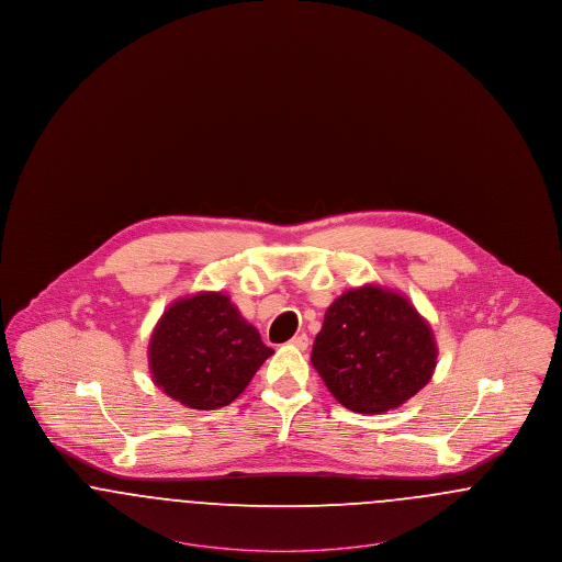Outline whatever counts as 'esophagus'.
<instances>
[{
	"label": "esophagus",
	"instance_id": "esophagus-1",
	"mask_svg": "<svg viewBox=\"0 0 562 562\" xmlns=\"http://www.w3.org/2000/svg\"><path fill=\"white\" fill-rule=\"evenodd\" d=\"M291 346L296 349H307L310 337L307 335H294L293 339H291Z\"/></svg>",
	"mask_w": 562,
	"mask_h": 562
}]
</instances>
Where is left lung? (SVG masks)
<instances>
[{
  "label": "left lung",
  "mask_w": 562,
  "mask_h": 562,
  "mask_svg": "<svg viewBox=\"0 0 562 562\" xmlns=\"http://www.w3.org/2000/svg\"><path fill=\"white\" fill-rule=\"evenodd\" d=\"M438 348L428 322L404 294L367 284L324 314L312 364L346 408L379 415L428 385Z\"/></svg>",
  "instance_id": "1"
}]
</instances>
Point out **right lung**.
Masks as SVG:
<instances>
[{
    "label": "right lung",
    "instance_id": "right-lung-1",
    "mask_svg": "<svg viewBox=\"0 0 562 562\" xmlns=\"http://www.w3.org/2000/svg\"><path fill=\"white\" fill-rule=\"evenodd\" d=\"M149 371L166 396L213 411L236 401L273 353L223 293L168 305L149 339Z\"/></svg>",
    "mask_w": 562,
    "mask_h": 562
}]
</instances>
